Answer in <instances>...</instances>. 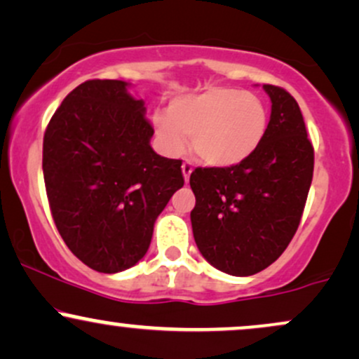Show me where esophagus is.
Returning a JSON list of instances; mask_svg holds the SVG:
<instances>
[{"label": "esophagus", "instance_id": "1", "mask_svg": "<svg viewBox=\"0 0 359 359\" xmlns=\"http://www.w3.org/2000/svg\"><path fill=\"white\" fill-rule=\"evenodd\" d=\"M192 170H194V165H192V162H189V160H185V162L182 163V175H184L185 182H189V179H191V174H192Z\"/></svg>", "mask_w": 359, "mask_h": 359}]
</instances>
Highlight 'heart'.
I'll return each instance as SVG.
<instances>
[{"label": "heart", "instance_id": "1", "mask_svg": "<svg viewBox=\"0 0 359 359\" xmlns=\"http://www.w3.org/2000/svg\"><path fill=\"white\" fill-rule=\"evenodd\" d=\"M156 138L168 155L182 154L185 137L209 167L240 165L258 150L269 130V109L255 94L231 88H209L175 97L167 116H155Z\"/></svg>", "mask_w": 359, "mask_h": 359}]
</instances>
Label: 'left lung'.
Returning <instances> with one entry per match:
<instances>
[{
	"mask_svg": "<svg viewBox=\"0 0 359 359\" xmlns=\"http://www.w3.org/2000/svg\"><path fill=\"white\" fill-rule=\"evenodd\" d=\"M263 89L271 114L258 150L240 165L191 174L197 248L214 269L234 277L265 270L285 251L314 174V148L297 101L277 86Z\"/></svg>",
	"mask_w": 359,
	"mask_h": 359,
	"instance_id": "obj_1",
	"label": "left lung"
}]
</instances>
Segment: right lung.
I'll return each instance as SVG.
<instances>
[{
    "instance_id": "add662e5",
    "label": "right lung",
    "mask_w": 359,
    "mask_h": 359,
    "mask_svg": "<svg viewBox=\"0 0 359 359\" xmlns=\"http://www.w3.org/2000/svg\"><path fill=\"white\" fill-rule=\"evenodd\" d=\"M128 82L86 81L43 137V179L62 240L89 269L118 273L145 257L154 224L184 185L182 162L155 154L143 100Z\"/></svg>"
}]
</instances>
